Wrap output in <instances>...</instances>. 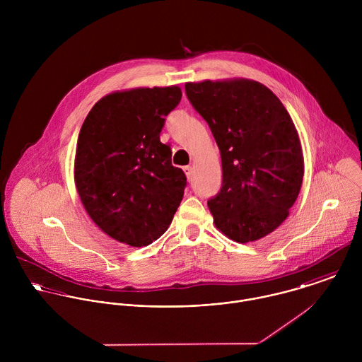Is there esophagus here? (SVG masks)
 <instances>
[{
	"label": "esophagus",
	"instance_id": "esophagus-1",
	"mask_svg": "<svg viewBox=\"0 0 362 362\" xmlns=\"http://www.w3.org/2000/svg\"><path fill=\"white\" fill-rule=\"evenodd\" d=\"M184 173H185L187 178L191 180V177H192V167H191V165H185V167H184Z\"/></svg>",
	"mask_w": 362,
	"mask_h": 362
}]
</instances>
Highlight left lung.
<instances>
[{
    "mask_svg": "<svg viewBox=\"0 0 362 362\" xmlns=\"http://www.w3.org/2000/svg\"><path fill=\"white\" fill-rule=\"evenodd\" d=\"M185 93L220 149L223 182L207 201L216 227L241 244L274 231L304 177L301 142L286 107L250 79L189 82Z\"/></svg>",
    "mask_w": 362,
    "mask_h": 362,
    "instance_id": "obj_1",
    "label": "left lung"
}]
</instances>
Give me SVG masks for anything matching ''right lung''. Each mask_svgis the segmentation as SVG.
<instances>
[{"label":"right lung","mask_w":362,"mask_h":362,"mask_svg":"<svg viewBox=\"0 0 362 362\" xmlns=\"http://www.w3.org/2000/svg\"><path fill=\"white\" fill-rule=\"evenodd\" d=\"M178 86L138 88L104 96L81 128L75 185L90 218L111 238L146 247L165 233L187 177L160 142Z\"/></svg>","instance_id":"obj_1"}]
</instances>
